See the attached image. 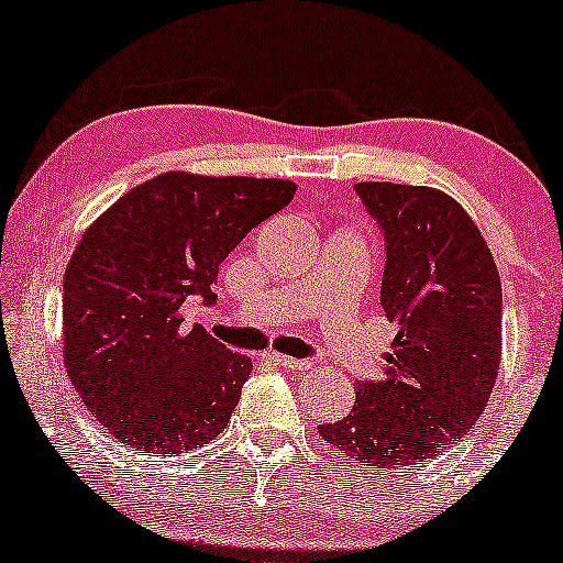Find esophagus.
<instances>
[{
  "instance_id": "obj_1",
  "label": "esophagus",
  "mask_w": 563,
  "mask_h": 563,
  "mask_svg": "<svg viewBox=\"0 0 563 563\" xmlns=\"http://www.w3.org/2000/svg\"><path fill=\"white\" fill-rule=\"evenodd\" d=\"M262 357H264V360H269V363H273V365L288 367V371H303V367H309V363H303V360L286 357V354H277V352H264Z\"/></svg>"
}]
</instances>
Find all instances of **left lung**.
<instances>
[{"label": "left lung", "mask_w": 563, "mask_h": 563, "mask_svg": "<svg viewBox=\"0 0 563 563\" xmlns=\"http://www.w3.org/2000/svg\"><path fill=\"white\" fill-rule=\"evenodd\" d=\"M386 238L380 307L394 322L384 378L363 380L333 450L380 471L416 468L479 421L503 352V290L468 211L426 185L357 183Z\"/></svg>", "instance_id": "obj_1"}]
</instances>
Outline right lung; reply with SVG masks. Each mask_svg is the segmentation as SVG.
I'll return each mask as SVG.
<instances>
[{
    "instance_id": "1",
    "label": "right lung",
    "mask_w": 563,
    "mask_h": 563,
    "mask_svg": "<svg viewBox=\"0 0 563 563\" xmlns=\"http://www.w3.org/2000/svg\"><path fill=\"white\" fill-rule=\"evenodd\" d=\"M294 196L290 179L164 172L89 224L63 277V363L113 439L172 457L228 426L251 360L185 328L183 303L214 301L219 264Z\"/></svg>"
}]
</instances>
